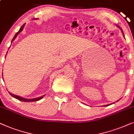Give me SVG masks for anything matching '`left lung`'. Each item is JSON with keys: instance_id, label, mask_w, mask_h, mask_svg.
I'll return each mask as SVG.
<instances>
[{"instance_id": "left-lung-1", "label": "left lung", "mask_w": 134, "mask_h": 134, "mask_svg": "<svg viewBox=\"0 0 134 134\" xmlns=\"http://www.w3.org/2000/svg\"><path fill=\"white\" fill-rule=\"evenodd\" d=\"M118 26V27H119L121 29V31H122V35H123V36L124 37V33H123V31H122V30L121 29V28L120 27L118 26ZM111 104H112V103H111ZM108 105H110V104H108V105H103V107H106V106H108Z\"/></svg>"}]
</instances>
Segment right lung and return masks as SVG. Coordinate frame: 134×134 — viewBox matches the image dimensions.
<instances>
[{
  "label": "right lung",
  "mask_w": 134,
  "mask_h": 134,
  "mask_svg": "<svg viewBox=\"0 0 134 134\" xmlns=\"http://www.w3.org/2000/svg\"><path fill=\"white\" fill-rule=\"evenodd\" d=\"M35 19H37V18H35ZM24 26H25V24H24L23 25V26L21 27L20 28V29L19 30V31L16 34H15V36H14V37H13V38L12 39V42H13V41L15 40V39L16 38V37H17V35L19 34V33L21 32V31H23V28H24ZM7 55V54H6ZM9 94H10V95H11L12 97H13L14 98H15V99H18V100H20V101H23V102H35V101H38V100H40V99H42L43 97H44V95H43V96H41V97H36V98H34V99H25V98H23V97H20V96H16V95H14V94H12V93H10V92H9Z\"/></svg>",
  "instance_id": "right-lung-1"
}]
</instances>
